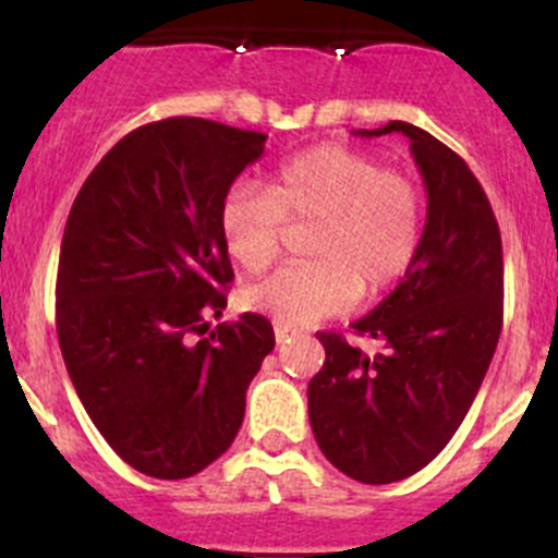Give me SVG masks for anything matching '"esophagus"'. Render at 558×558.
I'll use <instances>...</instances> for the list:
<instances>
[{"label":"esophagus","mask_w":558,"mask_h":558,"mask_svg":"<svg viewBox=\"0 0 558 558\" xmlns=\"http://www.w3.org/2000/svg\"><path fill=\"white\" fill-rule=\"evenodd\" d=\"M289 337H291V329H286V326H275V340L286 342Z\"/></svg>","instance_id":"34e87169"}]
</instances>
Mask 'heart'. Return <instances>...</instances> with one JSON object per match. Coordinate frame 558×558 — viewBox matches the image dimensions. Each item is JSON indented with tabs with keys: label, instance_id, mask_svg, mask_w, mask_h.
<instances>
[{
	"label": "heart",
	"instance_id": "obj_1",
	"mask_svg": "<svg viewBox=\"0 0 558 558\" xmlns=\"http://www.w3.org/2000/svg\"><path fill=\"white\" fill-rule=\"evenodd\" d=\"M313 262L289 264L245 291L251 311L286 329H305L375 300L404 278L424 232V199L408 174L375 156L315 145L280 161L267 185H232L218 207V232L234 264L262 272L283 243L286 223H311Z\"/></svg>",
	"mask_w": 558,
	"mask_h": 558
}]
</instances>
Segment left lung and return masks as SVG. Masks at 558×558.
Listing matches in <instances>:
<instances>
[{
  "instance_id": "8db88e82",
  "label": "left lung",
  "mask_w": 558,
  "mask_h": 558,
  "mask_svg": "<svg viewBox=\"0 0 558 558\" xmlns=\"http://www.w3.org/2000/svg\"><path fill=\"white\" fill-rule=\"evenodd\" d=\"M426 185V227L404 280L353 329L384 342L367 356L320 331L326 351L307 386L320 453L359 483H397L424 470L464 421L502 331V238L475 174L424 129L388 121Z\"/></svg>"
}]
</instances>
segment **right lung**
Returning <instances> with one entry per match:
<instances>
[{
	"mask_svg": "<svg viewBox=\"0 0 558 558\" xmlns=\"http://www.w3.org/2000/svg\"><path fill=\"white\" fill-rule=\"evenodd\" d=\"M267 134L205 118L118 140L72 205L56 275V331L72 386L107 446L161 481L205 470L238 437L275 331L234 324L218 207Z\"/></svg>",
	"mask_w": 558,
	"mask_h": 558,
	"instance_id": "right-lung-1",
	"label": "right lung"
}]
</instances>
